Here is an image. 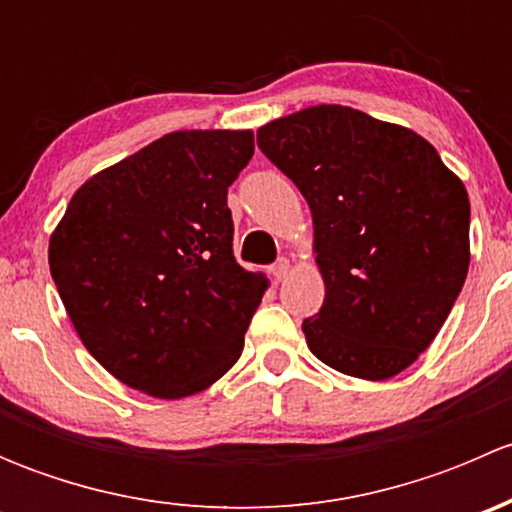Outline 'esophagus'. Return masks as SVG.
<instances>
[{
	"label": "esophagus",
	"mask_w": 512,
	"mask_h": 512,
	"mask_svg": "<svg viewBox=\"0 0 512 512\" xmlns=\"http://www.w3.org/2000/svg\"><path fill=\"white\" fill-rule=\"evenodd\" d=\"M289 267H292V265H289V260H287V257H280V260H277L275 265L270 267L272 277H275L277 282H282V280H285V277L289 275Z\"/></svg>",
	"instance_id": "obj_1"
}]
</instances>
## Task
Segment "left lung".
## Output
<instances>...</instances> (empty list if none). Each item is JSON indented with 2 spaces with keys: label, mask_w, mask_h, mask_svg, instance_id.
I'll return each mask as SVG.
<instances>
[{
  "label": "left lung",
  "mask_w": 512,
  "mask_h": 512,
  "mask_svg": "<svg viewBox=\"0 0 512 512\" xmlns=\"http://www.w3.org/2000/svg\"><path fill=\"white\" fill-rule=\"evenodd\" d=\"M257 146L312 210L324 304L304 319L309 352L381 381L426 352L471 262V203L436 148L349 106L304 108L257 131Z\"/></svg>",
  "instance_id": "obj_1"
}]
</instances>
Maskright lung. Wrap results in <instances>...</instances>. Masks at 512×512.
Wrapping results in <instances>:
<instances>
[{"instance_id": "right-lung-1", "label": "right lung", "mask_w": 512, "mask_h": 512, "mask_svg": "<svg viewBox=\"0 0 512 512\" xmlns=\"http://www.w3.org/2000/svg\"><path fill=\"white\" fill-rule=\"evenodd\" d=\"M252 131H175L86 180L49 242L76 334L158 399L208 389L242 354L270 282L237 265L227 188Z\"/></svg>"}]
</instances>
